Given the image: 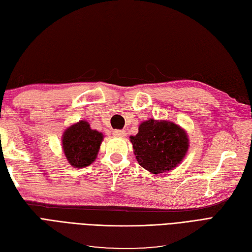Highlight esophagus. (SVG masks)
<instances>
[{"mask_svg":"<svg viewBox=\"0 0 252 252\" xmlns=\"http://www.w3.org/2000/svg\"><path fill=\"white\" fill-rule=\"evenodd\" d=\"M112 134L117 138H125V130H120V129H116V130L112 131Z\"/></svg>","mask_w":252,"mask_h":252,"instance_id":"esophagus-1","label":"esophagus"}]
</instances>
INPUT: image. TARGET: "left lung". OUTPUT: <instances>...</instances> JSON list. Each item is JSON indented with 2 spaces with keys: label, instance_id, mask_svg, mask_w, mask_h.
Masks as SVG:
<instances>
[{
  "label": "left lung",
  "instance_id": "obj_1",
  "mask_svg": "<svg viewBox=\"0 0 252 252\" xmlns=\"http://www.w3.org/2000/svg\"><path fill=\"white\" fill-rule=\"evenodd\" d=\"M130 141L138 163L155 174L172 170L184 158L189 146L187 134L180 126L152 119L143 122Z\"/></svg>",
  "mask_w": 252,
  "mask_h": 252
}]
</instances>
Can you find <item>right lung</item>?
<instances>
[{
  "instance_id": "right-lung-1",
  "label": "right lung",
  "mask_w": 252,
  "mask_h": 252,
  "mask_svg": "<svg viewBox=\"0 0 252 252\" xmlns=\"http://www.w3.org/2000/svg\"><path fill=\"white\" fill-rule=\"evenodd\" d=\"M103 141V134L93 130L87 122L80 121L64 132V154L73 167H86L96 158Z\"/></svg>"
}]
</instances>
